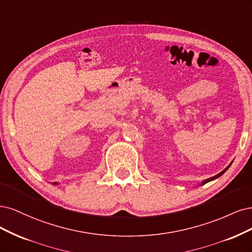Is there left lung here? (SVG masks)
<instances>
[{
  "label": "left lung",
  "mask_w": 252,
  "mask_h": 252,
  "mask_svg": "<svg viewBox=\"0 0 252 252\" xmlns=\"http://www.w3.org/2000/svg\"><path fill=\"white\" fill-rule=\"evenodd\" d=\"M231 163H232V162H231ZM231 163H230V164H229V165H228V166H227V167H226V168H225V169H223V170H222V172H221V173H219V174H218V175H216V176H214V177H212V178H209V179H206V180H204V181H202V182H201V184H200V185H203V184H205V183H207V182H210V181H213V180H215V179H217V178H219V177H221V176H222V175H223V174H224V173H225V172H226V170H227V169H228V168H229V166H230V165H231Z\"/></svg>",
  "instance_id": "obj_1"
}]
</instances>
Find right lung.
<instances>
[{"instance_id":"right-lung-1","label":"right lung","mask_w":252,"mask_h":252,"mask_svg":"<svg viewBox=\"0 0 252 252\" xmlns=\"http://www.w3.org/2000/svg\"><path fill=\"white\" fill-rule=\"evenodd\" d=\"M53 184H59V183H56V182H54V183H53Z\"/></svg>"}]
</instances>
